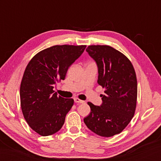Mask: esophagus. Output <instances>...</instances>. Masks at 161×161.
Segmentation results:
<instances>
[{"mask_svg":"<svg viewBox=\"0 0 161 161\" xmlns=\"http://www.w3.org/2000/svg\"><path fill=\"white\" fill-rule=\"evenodd\" d=\"M74 100H75V102H76V103H84V101L80 100V99L78 98V97H75Z\"/></svg>","mask_w":161,"mask_h":161,"instance_id":"esophagus-1","label":"esophagus"}]
</instances>
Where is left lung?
Masks as SVG:
<instances>
[{
    "instance_id": "obj_1",
    "label": "left lung",
    "mask_w": 161,
    "mask_h": 161,
    "mask_svg": "<svg viewBox=\"0 0 161 161\" xmlns=\"http://www.w3.org/2000/svg\"><path fill=\"white\" fill-rule=\"evenodd\" d=\"M86 51L96 61L97 83L105 88L102 104L88 102L91 113L84 122L91 131L103 137L121 133L134 115L138 84L136 72L124 54L109 46H89Z\"/></svg>"
}]
</instances>
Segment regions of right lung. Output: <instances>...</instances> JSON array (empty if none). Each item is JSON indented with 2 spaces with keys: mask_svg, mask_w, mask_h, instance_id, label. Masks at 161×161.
I'll list each match as a JSON object with an SVG mask.
<instances>
[{
  "mask_svg": "<svg viewBox=\"0 0 161 161\" xmlns=\"http://www.w3.org/2000/svg\"><path fill=\"white\" fill-rule=\"evenodd\" d=\"M86 46H54L40 51L27 65L20 87V107L26 122L42 136L53 135L64 124L74 104L72 98L57 96L53 88L64 80L68 68Z\"/></svg>",
  "mask_w": 161,
  "mask_h": 161,
  "instance_id": "add662e5",
  "label": "right lung"
}]
</instances>
